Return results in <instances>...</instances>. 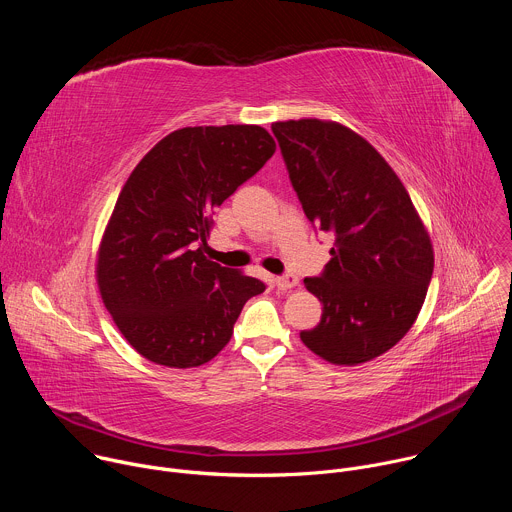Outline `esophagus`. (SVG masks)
I'll return each mask as SVG.
<instances>
[{
    "mask_svg": "<svg viewBox=\"0 0 512 512\" xmlns=\"http://www.w3.org/2000/svg\"><path fill=\"white\" fill-rule=\"evenodd\" d=\"M298 281H300V279H298L294 273H285V275H281V277H275V285H277L279 289H291V287H296Z\"/></svg>",
    "mask_w": 512,
    "mask_h": 512,
    "instance_id": "obj_1",
    "label": "esophagus"
}]
</instances>
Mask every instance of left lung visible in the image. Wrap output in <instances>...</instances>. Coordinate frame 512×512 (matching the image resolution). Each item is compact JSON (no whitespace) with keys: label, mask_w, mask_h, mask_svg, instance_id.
Wrapping results in <instances>:
<instances>
[{"label":"left lung","mask_w":512,"mask_h":512,"mask_svg":"<svg viewBox=\"0 0 512 512\" xmlns=\"http://www.w3.org/2000/svg\"><path fill=\"white\" fill-rule=\"evenodd\" d=\"M310 223L334 235L332 259L304 285L322 302L302 342L356 367L391 350L415 324L433 273V245L409 192L373 145L326 119L271 125Z\"/></svg>","instance_id":"1"}]
</instances>
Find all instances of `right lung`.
Segmentation results:
<instances>
[{"label": "right lung", "mask_w": 512, "mask_h": 512, "mask_svg": "<svg viewBox=\"0 0 512 512\" xmlns=\"http://www.w3.org/2000/svg\"><path fill=\"white\" fill-rule=\"evenodd\" d=\"M275 154L259 125L182 127L123 184L99 251V294L123 338L170 369L212 360L265 283L204 255L212 210Z\"/></svg>", "instance_id": "right-lung-1"}]
</instances>
